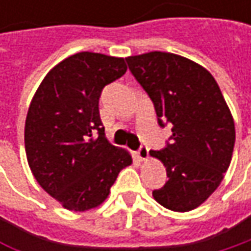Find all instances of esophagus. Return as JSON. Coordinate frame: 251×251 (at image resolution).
<instances>
[{
    "label": "esophagus",
    "instance_id": "1",
    "mask_svg": "<svg viewBox=\"0 0 251 251\" xmlns=\"http://www.w3.org/2000/svg\"><path fill=\"white\" fill-rule=\"evenodd\" d=\"M135 154H136V158H138V160L144 161L145 158H148V148H147L145 145H141Z\"/></svg>",
    "mask_w": 251,
    "mask_h": 251
}]
</instances>
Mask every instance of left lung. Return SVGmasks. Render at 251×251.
<instances>
[{
	"mask_svg": "<svg viewBox=\"0 0 251 251\" xmlns=\"http://www.w3.org/2000/svg\"><path fill=\"white\" fill-rule=\"evenodd\" d=\"M129 71L154 103L172 136L150 154L166 166L167 183L152 192L167 209L186 212L203 203L229 167L235 127L224 96L203 67L167 52L126 58Z\"/></svg>",
	"mask_w": 251,
	"mask_h": 251,
	"instance_id": "left-lung-1",
	"label": "left lung"
}]
</instances>
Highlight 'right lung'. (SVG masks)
<instances>
[{
    "label": "right lung",
    "instance_id": "right-lung-1",
    "mask_svg": "<svg viewBox=\"0 0 251 251\" xmlns=\"http://www.w3.org/2000/svg\"><path fill=\"white\" fill-rule=\"evenodd\" d=\"M125 73L122 58L79 52L49 71L30 103L25 126L30 170L70 211L104 202L119 172L132 163L127 151L109 144L99 113L103 88Z\"/></svg>",
    "mask_w": 251,
    "mask_h": 251
}]
</instances>
